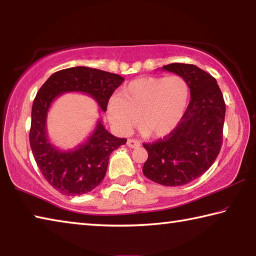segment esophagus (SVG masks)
I'll return each instance as SVG.
<instances>
[{"label":"esophagus","instance_id":"obj_1","mask_svg":"<svg viewBox=\"0 0 256 256\" xmlns=\"http://www.w3.org/2000/svg\"><path fill=\"white\" fill-rule=\"evenodd\" d=\"M128 146H130V148H138V146H140L141 144L138 140H134V138H130V140H128Z\"/></svg>","mask_w":256,"mask_h":256}]
</instances>
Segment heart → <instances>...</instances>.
Wrapping results in <instances>:
<instances>
[{"instance_id": "b5f03b06", "label": "heart", "mask_w": 256, "mask_h": 256, "mask_svg": "<svg viewBox=\"0 0 256 256\" xmlns=\"http://www.w3.org/2000/svg\"><path fill=\"white\" fill-rule=\"evenodd\" d=\"M190 86L183 76H146L133 80L108 102V118L120 133L136 123L148 136L170 134L183 120L190 105Z\"/></svg>"}]
</instances>
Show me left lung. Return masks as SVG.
<instances>
[{
	"label": "left lung",
	"mask_w": 256,
	"mask_h": 256,
	"mask_svg": "<svg viewBox=\"0 0 256 256\" xmlns=\"http://www.w3.org/2000/svg\"><path fill=\"white\" fill-rule=\"evenodd\" d=\"M162 70L183 76L190 102L184 118L162 140L144 144L148 159L142 172L164 186H180L209 170L222 144L226 105L216 79L193 64L172 63Z\"/></svg>",
	"instance_id": "1"
}]
</instances>
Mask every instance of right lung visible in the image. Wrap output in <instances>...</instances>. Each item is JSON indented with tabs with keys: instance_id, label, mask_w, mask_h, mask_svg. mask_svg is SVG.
<instances>
[{
	"instance_id": "right-lung-1",
	"label": "right lung",
	"mask_w": 256,
	"mask_h": 256,
	"mask_svg": "<svg viewBox=\"0 0 256 256\" xmlns=\"http://www.w3.org/2000/svg\"><path fill=\"white\" fill-rule=\"evenodd\" d=\"M123 81V76L114 73L76 66L55 72L37 92L32 110L30 146L42 176L64 196H82L97 188L106 175L110 154L126 144V138L114 136L98 120L84 144L70 150L56 148L50 144L46 128L52 104L63 94L82 92L106 112L110 96Z\"/></svg>"
}]
</instances>
